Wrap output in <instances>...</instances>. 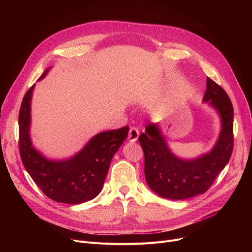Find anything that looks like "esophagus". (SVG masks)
I'll return each mask as SVG.
<instances>
[{
  "instance_id": "1",
  "label": "esophagus",
  "mask_w": 252,
  "mask_h": 252,
  "mask_svg": "<svg viewBox=\"0 0 252 252\" xmlns=\"http://www.w3.org/2000/svg\"><path fill=\"white\" fill-rule=\"evenodd\" d=\"M140 131L137 127H130L129 131H128V136H127V140L129 142H136L139 138Z\"/></svg>"
}]
</instances>
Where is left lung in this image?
Wrapping results in <instances>:
<instances>
[{"label": "left lung", "instance_id": "8db88e82", "mask_svg": "<svg viewBox=\"0 0 252 252\" xmlns=\"http://www.w3.org/2000/svg\"><path fill=\"white\" fill-rule=\"evenodd\" d=\"M203 102L219 113L221 128L214 148L193 159L175 155L157 124H149L139 142L145 155V178L160 197L184 200L205 193L227 165L233 151L232 102L224 90L207 77Z\"/></svg>", "mask_w": 252, "mask_h": 252}]
</instances>
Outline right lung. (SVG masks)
<instances>
[{"instance_id": "obj_1", "label": "right lung", "mask_w": 252, "mask_h": 252, "mask_svg": "<svg viewBox=\"0 0 252 252\" xmlns=\"http://www.w3.org/2000/svg\"><path fill=\"white\" fill-rule=\"evenodd\" d=\"M50 69L47 68L39 79ZM33 89L34 85L26 92L19 111V152L26 171L52 200L81 204L94 199L102 190L112 157L127 137L128 126L97 134L67 159H49L32 146L31 139Z\"/></svg>"}]
</instances>
